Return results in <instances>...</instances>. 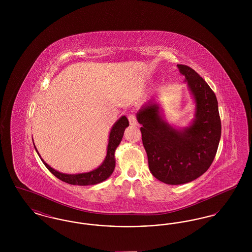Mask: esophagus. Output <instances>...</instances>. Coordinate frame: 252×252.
Instances as JSON below:
<instances>
[{
	"label": "esophagus",
	"instance_id": "obj_1",
	"mask_svg": "<svg viewBox=\"0 0 252 252\" xmlns=\"http://www.w3.org/2000/svg\"><path fill=\"white\" fill-rule=\"evenodd\" d=\"M128 121H129V124H130L131 126H137V125H138L137 118H136V116H135L134 114H130V115L128 116Z\"/></svg>",
	"mask_w": 252,
	"mask_h": 252
}]
</instances>
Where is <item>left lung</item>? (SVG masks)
Returning a JSON list of instances; mask_svg holds the SVG:
<instances>
[{"mask_svg": "<svg viewBox=\"0 0 252 252\" xmlns=\"http://www.w3.org/2000/svg\"><path fill=\"white\" fill-rule=\"evenodd\" d=\"M195 104L188 126L176 128L164 119L159 105L150 101L137 112L151 174L166 184L196 180L209 169L221 138V121L215 93L192 68L179 64Z\"/></svg>", "mask_w": 252, "mask_h": 252, "instance_id": "left-lung-1", "label": "left lung"}]
</instances>
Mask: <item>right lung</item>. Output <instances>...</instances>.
<instances>
[{
	"mask_svg": "<svg viewBox=\"0 0 252 252\" xmlns=\"http://www.w3.org/2000/svg\"><path fill=\"white\" fill-rule=\"evenodd\" d=\"M129 126L128 120L126 116H122L119 120L116 121L112 126L109 136H108V148H107V156L100 166L95 168L93 171L86 173H78V174H65L61 173L54 168L48 165L38 154L36 150V145L34 144L36 153L41 158L44 165L47 167L49 171L60 180L72 184V185H80V186H88V185H95L104 180H108L110 175L113 173L115 168V150L120 144L121 141L124 136L125 129Z\"/></svg>",
	"mask_w": 252,
	"mask_h": 252,
	"instance_id": "add662e5",
	"label": "right lung"
}]
</instances>
